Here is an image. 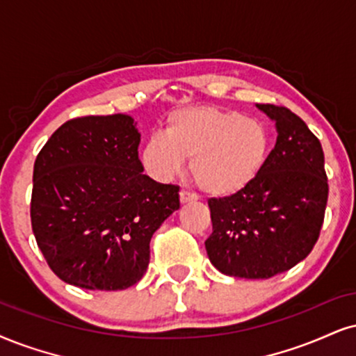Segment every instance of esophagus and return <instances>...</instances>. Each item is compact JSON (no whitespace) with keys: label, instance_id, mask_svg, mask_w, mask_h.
<instances>
[{"label":"esophagus","instance_id":"obj_1","mask_svg":"<svg viewBox=\"0 0 356 356\" xmlns=\"http://www.w3.org/2000/svg\"><path fill=\"white\" fill-rule=\"evenodd\" d=\"M193 201H196V195H193V193L185 191V190L179 191V203L186 204V203H193Z\"/></svg>","mask_w":356,"mask_h":356}]
</instances>
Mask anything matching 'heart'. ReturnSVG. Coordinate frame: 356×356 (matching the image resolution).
<instances>
[{
	"label": "heart",
	"instance_id": "heart-1",
	"mask_svg": "<svg viewBox=\"0 0 356 356\" xmlns=\"http://www.w3.org/2000/svg\"><path fill=\"white\" fill-rule=\"evenodd\" d=\"M270 135L259 118L198 105L171 112L165 134H153L140 148V163L158 181L173 178L190 160L196 186L213 198L238 195L267 163Z\"/></svg>",
	"mask_w": 356,
	"mask_h": 356
}]
</instances>
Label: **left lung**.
<instances>
[{
    "mask_svg": "<svg viewBox=\"0 0 356 356\" xmlns=\"http://www.w3.org/2000/svg\"><path fill=\"white\" fill-rule=\"evenodd\" d=\"M275 122L277 142L261 175L245 190L211 198L209 261L222 274L269 279L292 269L317 243L328 183L318 138L285 107L256 104Z\"/></svg>",
    "mask_w": 356,
    "mask_h": 356,
    "instance_id": "1",
    "label": "left lung"
}]
</instances>
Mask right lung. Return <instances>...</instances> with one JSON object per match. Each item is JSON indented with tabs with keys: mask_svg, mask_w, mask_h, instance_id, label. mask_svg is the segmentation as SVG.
Instances as JSON below:
<instances>
[{
	"mask_svg": "<svg viewBox=\"0 0 356 356\" xmlns=\"http://www.w3.org/2000/svg\"><path fill=\"white\" fill-rule=\"evenodd\" d=\"M130 115L65 122L34 161L31 225L52 272L89 291H124L150 262V239L179 188L143 175Z\"/></svg>",
	"mask_w": 356,
	"mask_h": 356,
	"instance_id": "1",
	"label": "right lung"
}]
</instances>
